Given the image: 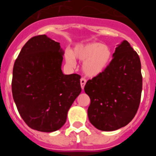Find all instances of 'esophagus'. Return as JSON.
Wrapping results in <instances>:
<instances>
[{
  "mask_svg": "<svg viewBox=\"0 0 156 156\" xmlns=\"http://www.w3.org/2000/svg\"><path fill=\"white\" fill-rule=\"evenodd\" d=\"M80 82H81V89H84V85H85L86 84V79L84 78H81V80H80Z\"/></svg>",
  "mask_w": 156,
  "mask_h": 156,
  "instance_id": "1",
  "label": "esophagus"
}]
</instances>
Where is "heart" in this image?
Instances as JSON below:
<instances>
[{
    "label": "heart",
    "instance_id": "b5f03b06",
    "mask_svg": "<svg viewBox=\"0 0 156 156\" xmlns=\"http://www.w3.org/2000/svg\"><path fill=\"white\" fill-rule=\"evenodd\" d=\"M113 53L108 45L100 42H90L75 47L72 52H67L66 61L71 66H74L75 59L83 61L82 71L86 76L95 78L102 75L112 59Z\"/></svg>",
    "mask_w": 156,
    "mask_h": 156
}]
</instances>
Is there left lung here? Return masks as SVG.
<instances>
[{
  "mask_svg": "<svg viewBox=\"0 0 156 156\" xmlns=\"http://www.w3.org/2000/svg\"><path fill=\"white\" fill-rule=\"evenodd\" d=\"M142 86L140 59L125 40L117 45L108 69L84 86L90 99V122L103 131L126 126L139 108Z\"/></svg>",
  "mask_w": 156,
  "mask_h": 156,
  "instance_id": "1",
  "label": "left lung"
}]
</instances>
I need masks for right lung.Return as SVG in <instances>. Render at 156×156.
<instances>
[{
    "label": "right lung",
    "instance_id": "obj_1",
    "mask_svg": "<svg viewBox=\"0 0 156 156\" xmlns=\"http://www.w3.org/2000/svg\"><path fill=\"white\" fill-rule=\"evenodd\" d=\"M63 53L59 43L42 34L29 39L15 61L12 97L22 119L34 130L60 129L81 91L79 75L62 73Z\"/></svg>",
    "mask_w": 156,
    "mask_h": 156
}]
</instances>
